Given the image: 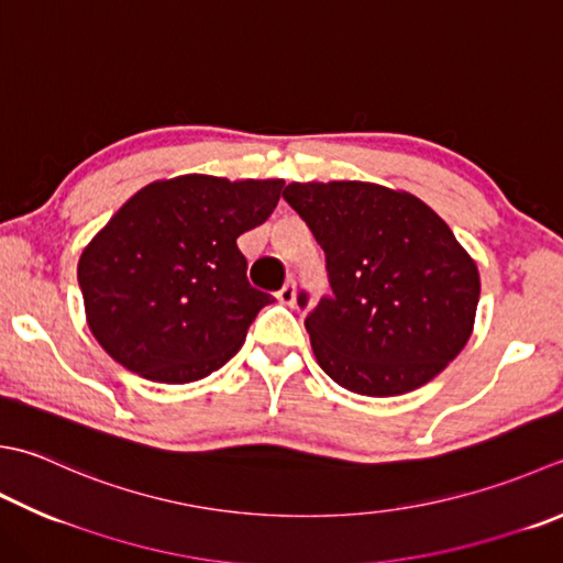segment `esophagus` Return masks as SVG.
Listing matches in <instances>:
<instances>
[{"mask_svg":"<svg viewBox=\"0 0 563 563\" xmlns=\"http://www.w3.org/2000/svg\"><path fill=\"white\" fill-rule=\"evenodd\" d=\"M295 290H297V283L290 278V280L285 283L283 288L278 290V300H280L283 305H292V302H295Z\"/></svg>","mask_w":563,"mask_h":563,"instance_id":"1","label":"esophagus"}]
</instances>
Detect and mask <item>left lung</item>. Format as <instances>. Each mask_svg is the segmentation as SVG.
Here are the masks:
<instances>
[{"mask_svg":"<svg viewBox=\"0 0 563 563\" xmlns=\"http://www.w3.org/2000/svg\"><path fill=\"white\" fill-rule=\"evenodd\" d=\"M288 202L322 246L332 292L307 310L317 363L341 388L371 398L410 393L466 346L478 268L454 231L415 195L383 185L292 183Z\"/></svg>","mask_w":563,"mask_h":563,"instance_id":"obj_1","label":"left lung"}]
</instances>
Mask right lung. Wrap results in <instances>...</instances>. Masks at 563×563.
I'll use <instances>...</instances> for the list:
<instances>
[{
  "label": "right lung",
  "instance_id": "add662e5",
  "mask_svg": "<svg viewBox=\"0 0 563 563\" xmlns=\"http://www.w3.org/2000/svg\"><path fill=\"white\" fill-rule=\"evenodd\" d=\"M283 185L180 175L131 197L77 266L87 322L107 354L170 385L222 368L275 302L251 288L236 239L266 222Z\"/></svg>",
  "mask_w": 563,
  "mask_h": 563
}]
</instances>
